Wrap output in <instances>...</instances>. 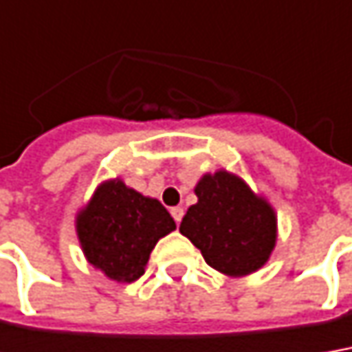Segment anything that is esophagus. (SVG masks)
Wrapping results in <instances>:
<instances>
[{"label": "esophagus", "mask_w": 352, "mask_h": 352, "mask_svg": "<svg viewBox=\"0 0 352 352\" xmlns=\"http://www.w3.org/2000/svg\"><path fill=\"white\" fill-rule=\"evenodd\" d=\"M183 214H185V210L181 206H175V208H171V216H173V219H175L177 223L183 219Z\"/></svg>", "instance_id": "34e87169"}]
</instances>
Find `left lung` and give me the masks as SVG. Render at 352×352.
I'll return each instance as SVG.
<instances>
[{
    "instance_id": "left-lung-1",
    "label": "left lung",
    "mask_w": 352,
    "mask_h": 352,
    "mask_svg": "<svg viewBox=\"0 0 352 352\" xmlns=\"http://www.w3.org/2000/svg\"><path fill=\"white\" fill-rule=\"evenodd\" d=\"M195 195L198 202L186 210L179 231L208 266L227 277L250 276L266 266L277 243V214L266 196L227 169L204 173Z\"/></svg>"
}]
</instances>
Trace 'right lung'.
<instances>
[{
    "mask_svg": "<svg viewBox=\"0 0 352 352\" xmlns=\"http://www.w3.org/2000/svg\"><path fill=\"white\" fill-rule=\"evenodd\" d=\"M175 227L157 198L140 195L121 177L102 181L75 216L86 262L117 283L142 276L157 241Z\"/></svg>",
    "mask_w": 352,
    "mask_h": 352,
    "instance_id": "right-lung-1",
    "label": "right lung"
}]
</instances>
